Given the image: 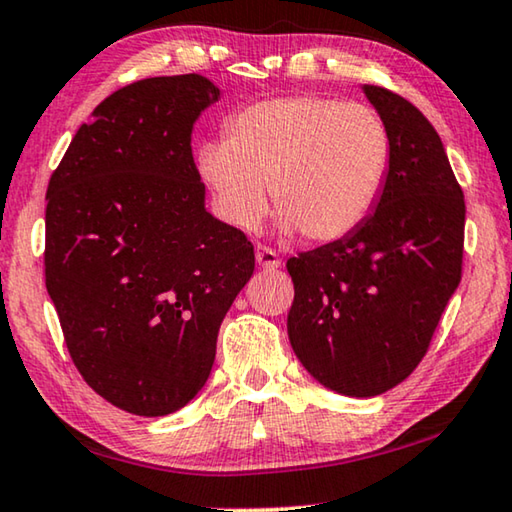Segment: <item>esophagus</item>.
Masks as SVG:
<instances>
[{"label": "esophagus", "mask_w": 512, "mask_h": 512, "mask_svg": "<svg viewBox=\"0 0 512 512\" xmlns=\"http://www.w3.org/2000/svg\"><path fill=\"white\" fill-rule=\"evenodd\" d=\"M255 259H257L259 269H264V271H275L280 266V257L275 255V250L266 248V246H257Z\"/></svg>", "instance_id": "obj_1"}]
</instances>
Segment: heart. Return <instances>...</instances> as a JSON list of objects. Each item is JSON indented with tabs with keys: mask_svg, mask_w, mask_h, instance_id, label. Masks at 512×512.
<instances>
[{
	"mask_svg": "<svg viewBox=\"0 0 512 512\" xmlns=\"http://www.w3.org/2000/svg\"><path fill=\"white\" fill-rule=\"evenodd\" d=\"M205 143L198 173L227 223L255 230L269 207L282 232L344 239L367 221L389 168V134L373 109L319 95L250 104Z\"/></svg>",
	"mask_w": 512,
	"mask_h": 512,
	"instance_id": "heart-1",
	"label": "heart"
}]
</instances>
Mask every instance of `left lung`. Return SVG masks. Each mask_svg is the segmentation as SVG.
I'll list each match as a JSON object with an SVG mask.
<instances>
[{"instance_id": "left-lung-1", "label": "left lung", "mask_w": 512, "mask_h": 512, "mask_svg": "<svg viewBox=\"0 0 512 512\" xmlns=\"http://www.w3.org/2000/svg\"><path fill=\"white\" fill-rule=\"evenodd\" d=\"M362 93L389 134L383 191L358 230L289 259L287 330L316 383L371 399L415 371L460 285L465 198L424 113L380 86Z\"/></svg>"}]
</instances>
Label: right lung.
Instances as JSON below:
<instances>
[{
  "mask_svg": "<svg viewBox=\"0 0 512 512\" xmlns=\"http://www.w3.org/2000/svg\"><path fill=\"white\" fill-rule=\"evenodd\" d=\"M221 100L202 75L97 104L47 186L45 285L70 358L102 399L166 417L205 387L253 243L205 207L191 132Z\"/></svg>",
  "mask_w": 512,
  "mask_h": 512,
  "instance_id": "right-lung-1",
  "label": "right lung"
}]
</instances>
